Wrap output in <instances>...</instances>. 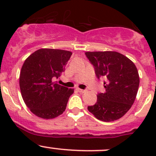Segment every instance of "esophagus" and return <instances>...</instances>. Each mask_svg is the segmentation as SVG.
I'll list each match as a JSON object with an SVG mask.
<instances>
[{"label":"esophagus","mask_w":156,"mask_h":156,"mask_svg":"<svg viewBox=\"0 0 156 156\" xmlns=\"http://www.w3.org/2000/svg\"><path fill=\"white\" fill-rule=\"evenodd\" d=\"M77 90L78 91V92H80V93H84V92H86V90H82V89H80V88H77Z\"/></svg>","instance_id":"obj_1"}]
</instances>
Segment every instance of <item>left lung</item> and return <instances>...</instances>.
Here are the masks:
<instances>
[{
    "instance_id": "1",
    "label": "left lung",
    "mask_w": 156,
    "mask_h": 156,
    "mask_svg": "<svg viewBox=\"0 0 156 156\" xmlns=\"http://www.w3.org/2000/svg\"><path fill=\"white\" fill-rule=\"evenodd\" d=\"M97 78H105V93L97 94V103L87 109L97 119L113 122L122 118L133 105L140 84L133 62L115 51L86 52Z\"/></svg>"
}]
</instances>
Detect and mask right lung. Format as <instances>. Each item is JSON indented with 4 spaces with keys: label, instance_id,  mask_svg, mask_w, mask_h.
I'll list each match as a JSON object with an SVG mask.
<instances>
[{
    "label": "right lung",
    "instance_id": "add662e5",
    "mask_svg": "<svg viewBox=\"0 0 156 156\" xmlns=\"http://www.w3.org/2000/svg\"><path fill=\"white\" fill-rule=\"evenodd\" d=\"M72 53L57 49H40L25 60L20 75L22 97L37 117L51 119L62 114L74 89L53 82L58 78Z\"/></svg>",
    "mask_w": 156,
    "mask_h": 156
}]
</instances>
